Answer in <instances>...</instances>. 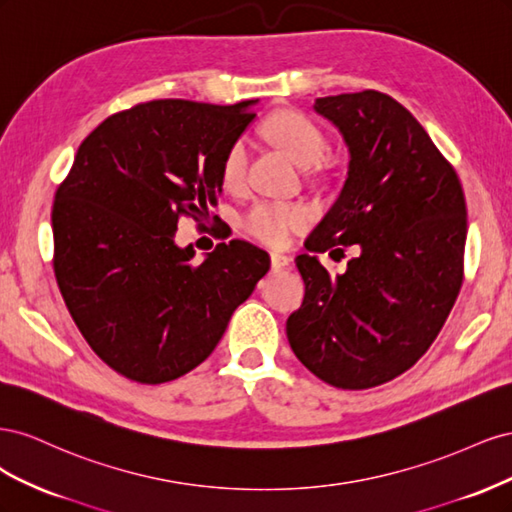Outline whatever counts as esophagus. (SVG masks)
Here are the masks:
<instances>
[{
    "mask_svg": "<svg viewBox=\"0 0 512 512\" xmlns=\"http://www.w3.org/2000/svg\"><path fill=\"white\" fill-rule=\"evenodd\" d=\"M290 265V256L280 254V252H273L271 254V267L273 269H286Z\"/></svg>",
    "mask_w": 512,
    "mask_h": 512,
    "instance_id": "esophagus-1",
    "label": "esophagus"
}]
</instances>
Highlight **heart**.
<instances>
[{
  "instance_id": "b5f03b06",
  "label": "heart",
  "mask_w": 512,
  "mask_h": 512,
  "mask_svg": "<svg viewBox=\"0 0 512 512\" xmlns=\"http://www.w3.org/2000/svg\"><path fill=\"white\" fill-rule=\"evenodd\" d=\"M265 134L280 147L286 156L299 166L318 164L327 153V136L318 123L297 111L275 113L265 121ZM247 149L243 141H235L226 151L222 162V179L230 188L243 181ZM312 213L301 203H282V200H258L243 215V226L252 237L267 245H286L294 232L307 226Z\"/></svg>"
}]
</instances>
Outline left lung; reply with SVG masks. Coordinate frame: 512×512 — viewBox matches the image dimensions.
Listing matches in <instances>:
<instances>
[{
  "label": "left lung",
  "mask_w": 512,
  "mask_h": 512,
  "mask_svg": "<svg viewBox=\"0 0 512 512\" xmlns=\"http://www.w3.org/2000/svg\"><path fill=\"white\" fill-rule=\"evenodd\" d=\"M350 151L344 190L307 237L309 252L360 256L331 276L297 256L305 297L286 322L292 352L337 389L408 371L438 337L463 282L466 198L453 164L406 106L374 89L318 98Z\"/></svg>",
  "instance_id": "left-lung-1"
}]
</instances>
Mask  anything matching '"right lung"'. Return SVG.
<instances>
[{
	"label": "right lung",
	"instance_id": "obj_1",
	"mask_svg": "<svg viewBox=\"0 0 512 512\" xmlns=\"http://www.w3.org/2000/svg\"><path fill=\"white\" fill-rule=\"evenodd\" d=\"M254 102L134 104L85 138L59 183L57 286L91 350L128 380L162 384L198 367L271 267L243 239L200 262L175 243L181 218L200 224L218 203L222 162Z\"/></svg>",
	"mask_w": 512,
	"mask_h": 512
}]
</instances>
